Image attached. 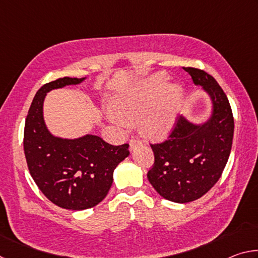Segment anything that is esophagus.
<instances>
[{
    "label": "esophagus",
    "mask_w": 258,
    "mask_h": 258,
    "mask_svg": "<svg viewBox=\"0 0 258 258\" xmlns=\"http://www.w3.org/2000/svg\"><path fill=\"white\" fill-rule=\"evenodd\" d=\"M142 145V142L140 141L139 139H137V138H132L131 139V141H130V150L131 151H133L135 148L137 147H140Z\"/></svg>",
    "instance_id": "obj_1"
}]
</instances>
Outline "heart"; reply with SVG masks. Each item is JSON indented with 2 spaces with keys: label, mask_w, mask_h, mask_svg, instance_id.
Here are the masks:
<instances>
[{
  "label": "heart",
  "mask_w": 258,
  "mask_h": 258,
  "mask_svg": "<svg viewBox=\"0 0 258 258\" xmlns=\"http://www.w3.org/2000/svg\"><path fill=\"white\" fill-rule=\"evenodd\" d=\"M184 100V89L169 84L163 73L142 78L112 98V119L117 124L135 123L145 137L155 140L167 138L175 128Z\"/></svg>",
  "instance_id": "1"
}]
</instances>
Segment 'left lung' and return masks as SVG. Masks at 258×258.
Masks as SVG:
<instances>
[{
  "label": "left lung",
  "instance_id": "left-lung-1",
  "mask_svg": "<svg viewBox=\"0 0 258 258\" xmlns=\"http://www.w3.org/2000/svg\"><path fill=\"white\" fill-rule=\"evenodd\" d=\"M184 71L208 95L211 113L202 123L181 116L167 141L151 145L155 164L147 175L161 197L178 204L199 199L218 181L228 163L234 130L229 100L215 78L197 68Z\"/></svg>",
  "mask_w": 258,
  "mask_h": 258
}]
</instances>
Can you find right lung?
I'll return each instance as SVG.
<instances>
[{
  "mask_svg": "<svg viewBox=\"0 0 258 258\" xmlns=\"http://www.w3.org/2000/svg\"><path fill=\"white\" fill-rule=\"evenodd\" d=\"M86 77H63L43 85L33 99L25 123L24 150L33 180L56 206L83 211L106 198L113 171L130 155L128 145L111 146L85 134L66 139L52 134L44 120L43 106L52 90L78 85Z\"/></svg>",
  "mask_w": 258,
  "mask_h": 258,
  "instance_id": "add662e5",
  "label": "right lung"
}]
</instances>
